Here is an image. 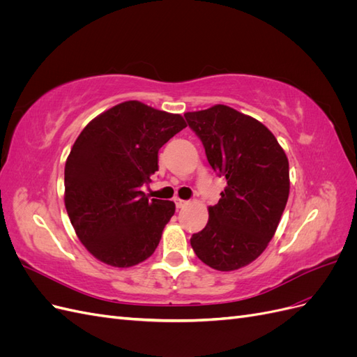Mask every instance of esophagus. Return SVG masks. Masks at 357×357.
Wrapping results in <instances>:
<instances>
[{
  "label": "esophagus",
  "instance_id": "obj_1",
  "mask_svg": "<svg viewBox=\"0 0 357 357\" xmlns=\"http://www.w3.org/2000/svg\"><path fill=\"white\" fill-rule=\"evenodd\" d=\"M174 202H176V207H177V208H183V207H186V205H188V201L180 199V198H176Z\"/></svg>",
  "mask_w": 357,
  "mask_h": 357
}]
</instances>
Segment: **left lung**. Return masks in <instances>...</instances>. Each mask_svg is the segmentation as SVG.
<instances>
[{
    "instance_id": "1",
    "label": "left lung",
    "mask_w": 357,
    "mask_h": 357,
    "mask_svg": "<svg viewBox=\"0 0 357 357\" xmlns=\"http://www.w3.org/2000/svg\"><path fill=\"white\" fill-rule=\"evenodd\" d=\"M185 119L228 185L190 245L205 265L234 271L253 262L275 234L289 198V160L266 126L231 107L219 104Z\"/></svg>"
}]
</instances>
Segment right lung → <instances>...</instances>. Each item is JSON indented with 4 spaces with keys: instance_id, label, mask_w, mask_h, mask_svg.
Returning <instances> with one entry per match:
<instances>
[{
    "instance_id": "obj_1",
    "label": "right lung",
    "mask_w": 357,
    "mask_h": 357,
    "mask_svg": "<svg viewBox=\"0 0 357 357\" xmlns=\"http://www.w3.org/2000/svg\"><path fill=\"white\" fill-rule=\"evenodd\" d=\"M186 128L180 114L126 101L104 112L75 139L66 164V207L83 245L101 262L128 268L153 255L176 211L142 190L158 152Z\"/></svg>"
}]
</instances>
